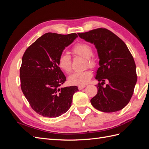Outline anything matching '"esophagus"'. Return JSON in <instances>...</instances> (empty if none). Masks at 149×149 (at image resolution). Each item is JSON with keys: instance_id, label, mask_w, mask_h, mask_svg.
Segmentation results:
<instances>
[{"instance_id": "obj_1", "label": "esophagus", "mask_w": 149, "mask_h": 149, "mask_svg": "<svg viewBox=\"0 0 149 149\" xmlns=\"http://www.w3.org/2000/svg\"><path fill=\"white\" fill-rule=\"evenodd\" d=\"M85 87H86V86H85V85H79L78 86V89H79V90H81V89H82L84 88Z\"/></svg>"}]
</instances>
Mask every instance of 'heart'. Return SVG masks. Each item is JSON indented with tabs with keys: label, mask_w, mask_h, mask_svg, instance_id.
Instances as JSON below:
<instances>
[{
	"label": "heart",
	"mask_w": 149,
	"mask_h": 149,
	"mask_svg": "<svg viewBox=\"0 0 149 149\" xmlns=\"http://www.w3.org/2000/svg\"><path fill=\"white\" fill-rule=\"evenodd\" d=\"M72 52L74 55L83 57L86 59V65L94 66L95 61L92 57L93 55V49L91 45L87 43L81 42L76 44L72 48ZM58 65L60 68L69 74L72 70L71 58L66 53H61L58 58ZM93 73L91 70H87L83 71H76L73 73L68 78V81L71 84L83 85L86 84L92 78Z\"/></svg>",
	"instance_id": "1"
}]
</instances>
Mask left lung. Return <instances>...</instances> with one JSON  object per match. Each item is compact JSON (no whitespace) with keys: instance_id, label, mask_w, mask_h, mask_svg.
Instances as JSON below:
<instances>
[{"instance_id":"8db88e82","label":"left lung","mask_w":149,"mask_h":149,"mask_svg":"<svg viewBox=\"0 0 149 149\" xmlns=\"http://www.w3.org/2000/svg\"><path fill=\"white\" fill-rule=\"evenodd\" d=\"M79 37L93 43L100 58L96 79L97 93L91 100L93 106L104 112L120 111L129 102L137 82L136 66L125 43L106 29L78 33ZM107 79L109 83L102 86Z\"/></svg>"}]
</instances>
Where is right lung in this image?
Instances as JSON below:
<instances>
[{"mask_svg":"<svg viewBox=\"0 0 149 149\" xmlns=\"http://www.w3.org/2000/svg\"><path fill=\"white\" fill-rule=\"evenodd\" d=\"M78 37L76 33H47L26 49L20 69L22 91L31 108L47 118H56L68 110L76 86L60 88L66 76L58 65L65 47Z\"/></svg>","mask_w":149,"mask_h":149,"instance_id":"right-lung-1","label":"right lung"}]
</instances>
